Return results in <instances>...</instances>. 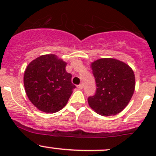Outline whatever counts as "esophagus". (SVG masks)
Here are the masks:
<instances>
[{
	"label": "esophagus",
	"instance_id": "1",
	"mask_svg": "<svg viewBox=\"0 0 156 156\" xmlns=\"http://www.w3.org/2000/svg\"><path fill=\"white\" fill-rule=\"evenodd\" d=\"M78 89H80V90L82 89V88H83V84H79V85H78Z\"/></svg>",
	"mask_w": 156,
	"mask_h": 156
}]
</instances>
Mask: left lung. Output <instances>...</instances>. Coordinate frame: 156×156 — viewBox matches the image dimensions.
Returning <instances> with one entry per match:
<instances>
[{
    "label": "left lung",
    "mask_w": 156,
    "mask_h": 156,
    "mask_svg": "<svg viewBox=\"0 0 156 156\" xmlns=\"http://www.w3.org/2000/svg\"><path fill=\"white\" fill-rule=\"evenodd\" d=\"M97 84L88 104L97 114L115 115L128 104L135 89V76L125 62L112 58L97 59L90 65Z\"/></svg>",
    "instance_id": "obj_1"
}]
</instances>
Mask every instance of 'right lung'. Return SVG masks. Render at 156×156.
Wrapping results in <instances>:
<instances>
[{"label":"right lung","instance_id":"right-lung-1","mask_svg":"<svg viewBox=\"0 0 156 156\" xmlns=\"http://www.w3.org/2000/svg\"><path fill=\"white\" fill-rule=\"evenodd\" d=\"M66 65L54 54L39 56L28 65L24 73L26 95L41 111L54 113L66 105L75 88Z\"/></svg>","mask_w":156,"mask_h":156}]
</instances>
